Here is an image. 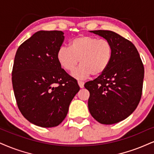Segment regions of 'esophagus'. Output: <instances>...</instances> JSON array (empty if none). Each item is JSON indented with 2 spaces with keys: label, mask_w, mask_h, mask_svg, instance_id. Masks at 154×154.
I'll use <instances>...</instances> for the list:
<instances>
[{
  "label": "esophagus",
  "mask_w": 154,
  "mask_h": 154,
  "mask_svg": "<svg viewBox=\"0 0 154 154\" xmlns=\"http://www.w3.org/2000/svg\"><path fill=\"white\" fill-rule=\"evenodd\" d=\"M78 83H79V86H80L81 88H83V87H84V82H83V81H78Z\"/></svg>",
  "instance_id": "1"
}]
</instances>
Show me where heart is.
I'll return each mask as SVG.
<instances>
[{"instance_id":"1","label":"heart","mask_w":154,"mask_h":154,"mask_svg":"<svg viewBox=\"0 0 154 154\" xmlns=\"http://www.w3.org/2000/svg\"><path fill=\"white\" fill-rule=\"evenodd\" d=\"M113 46L106 39L90 35H80L70 41L69 48L62 46L57 51V60L67 71H72L79 62L81 65L72 75L83 80L104 73L111 63Z\"/></svg>"}]
</instances>
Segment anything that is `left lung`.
<instances>
[{"label":"left lung","instance_id":"1","mask_svg":"<svg viewBox=\"0 0 154 154\" xmlns=\"http://www.w3.org/2000/svg\"><path fill=\"white\" fill-rule=\"evenodd\" d=\"M111 43L113 56L106 71L85 83L90 113L102 124H114L135 111L141 98L144 68L131 41L111 31H91Z\"/></svg>","mask_w":154,"mask_h":154}]
</instances>
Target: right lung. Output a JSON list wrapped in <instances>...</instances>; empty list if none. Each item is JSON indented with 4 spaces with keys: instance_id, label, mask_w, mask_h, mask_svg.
Returning <instances> with one entry per match:
<instances>
[{
    "instance_id": "add662e5",
    "label": "right lung",
    "mask_w": 154,
    "mask_h": 154,
    "mask_svg": "<svg viewBox=\"0 0 154 154\" xmlns=\"http://www.w3.org/2000/svg\"><path fill=\"white\" fill-rule=\"evenodd\" d=\"M63 34L38 31L19 46L15 56L12 83L18 109L29 122L43 128L57 126L64 120L80 90L57 60Z\"/></svg>"
}]
</instances>
